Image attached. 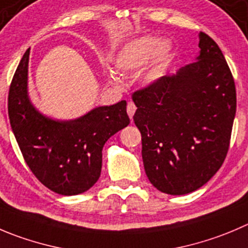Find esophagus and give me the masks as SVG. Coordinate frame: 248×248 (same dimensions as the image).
I'll return each instance as SVG.
<instances>
[{"instance_id":"34e87169","label":"esophagus","mask_w":248,"mask_h":248,"mask_svg":"<svg viewBox=\"0 0 248 248\" xmlns=\"http://www.w3.org/2000/svg\"><path fill=\"white\" fill-rule=\"evenodd\" d=\"M135 110H136V106L134 105V102H129L128 107H126V112H128L129 117H130L131 120H133L134 114H135Z\"/></svg>"}]
</instances>
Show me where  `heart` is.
<instances>
[{"label": "heart", "instance_id": "obj_1", "mask_svg": "<svg viewBox=\"0 0 248 248\" xmlns=\"http://www.w3.org/2000/svg\"><path fill=\"white\" fill-rule=\"evenodd\" d=\"M173 58V48L168 41H161L155 36H141L125 44L115 56L114 67L120 73H135L146 64V77L155 81L166 73ZM110 79L117 81L114 74Z\"/></svg>", "mask_w": 248, "mask_h": 248}]
</instances>
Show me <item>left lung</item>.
Segmentation results:
<instances>
[{
	"instance_id": "1",
	"label": "left lung",
	"mask_w": 248,
	"mask_h": 248,
	"mask_svg": "<svg viewBox=\"0 0 248 248\" xmlns=\"http://www.w3.org/2000/svg\"><path fill=\"white\" fill-rule=\"evenodd\" d=\"M196 62L133 93L146 175L168 195L196 191L226 157L236 90L223 52L200 32Z\"/></svg>"
}]
</instances>
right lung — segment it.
I'll use <instances>...</instances> for the list:
<instances>
[{"mask_svg":"<svg viewBox=\"0 0 248 248\" xmlns=\"http://www.w3.org/2000/svg\"><path fill=\"white\" fill-rule=\"evenodd\" d=\"M29 55L28 49L9 87L12 130L25 162L40 183L64 196L82 193L100 178L105 143L130 123L126 101L96 107L72 120L46 117L29 98Z\"/></svg>","mask_w":248,"mask_h":248,"instance_id":"add662e5","label":"right lung"}]
</instances>
